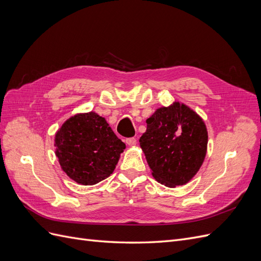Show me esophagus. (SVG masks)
Segmentation results:
<instances>
[{
    "mask_svg": "<svg viewBox=\"0 0 261 261\" xmlns=\"http://www.w3.org/2000/svg\"><path fill=\"white\" fill-rule=\"evenodd\" d=\"M125 143H126V145H128V146H135L137 144V140H136V138L130 137V138H126Z\"/></svg>",
    "mask_w": 261,
    "mask_h": 261,
    "instance_id": "esophagus-1",
    "label": "esophagus"
}]
</instances>
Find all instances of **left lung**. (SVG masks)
Masks as SVG:
<instances>
[{
  "label": "left lung",
  "instance_id": "1",
  "mask_svg": "<svg viewBox=\"0 0 261 261\" xmlns=\"http://www.w3.org/2000/svg\"><path fill=\"white\" fill-rule=\"evenodd\" d=\"M146 123L139 143L152 176L168 187L188 183L207 153L208 132L202 118L184 103L174 102L158 109Z\"/></svg>",
  "mask_w": 261,
  "mask_h": 261
}]
</instances>
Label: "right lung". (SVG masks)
Listing matches in <instances>:
<instances>
[{
  "label": "right lung",
  "mask_w": 261,
  "mask_h": 261,
  "mask_svg": "<svg viewBox=\"0 0 261 261\" xmlns=\"http://www.w3.org/2000/svg\"><path fill=\"white\" fill-rule=\"evenodd\" d=\"M55 155L67 176L82 185H94L113 173L126 148L94 112L76 114L55 134Z\"/></svg>",
  "instance_id": "right-lung-1"
}]
</instances>
